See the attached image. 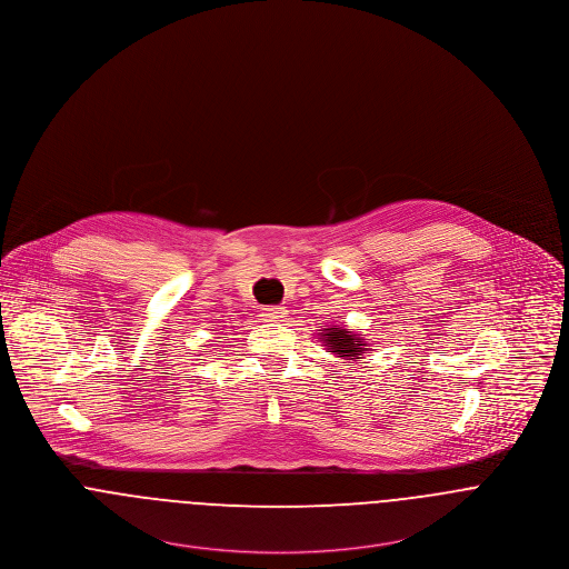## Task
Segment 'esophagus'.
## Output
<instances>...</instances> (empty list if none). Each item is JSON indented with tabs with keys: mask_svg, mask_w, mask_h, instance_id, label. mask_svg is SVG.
I'll return each instance as SVG.
<instances>
[{
	"mask_svg": "<svg viewBox=\"0 0 569 569\" xmlns=\"http://www.w3.org/2000/svg\"><path fill=\"white\" fill-rule=\"evenodd\" d=\"M262 318L268 322H281L286 318V309L283 307H262Z\"/></svg>",
	"mask_w": 569,
	"mask_h": 569,
	"instance_id": "1",
	"label": "esophagus"
}]
</instances>
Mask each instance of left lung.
Returning <instances> with one entry per match:
<instances>
[{
	"instance_id": "obj_1",
	"label": "left lung",
	"mask_w": 569,
	"mask_h": 569,
	"mask_svg": "<svg viewBox=\"0 0 569 569\" xmlns=\"http://www.w3.org/2000/svg\"><path fill=\"white\" fill-rule=\"evenodd\" d=\"M320 341H325L327 350L333 352L337 357L343 359H361V355L368 350L366 341L357 333H352L350 329H325V333H320Z\"/></svg>"
}]
</instances>
